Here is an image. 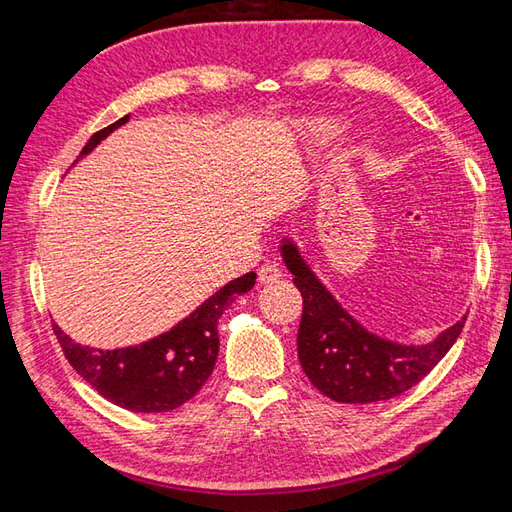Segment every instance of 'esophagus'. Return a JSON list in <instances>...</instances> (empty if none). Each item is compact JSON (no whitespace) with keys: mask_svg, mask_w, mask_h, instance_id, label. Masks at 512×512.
<instances>
[{"mask_svg":"<svg viewBox=\"0 0 512 512\" xmlns=\"http://www.w3.org/2000/svg\"><path fill=\"white\" fill-rule=\"evenodd\" d=\"M257 277H259V284H275V281L281 277V270L277 264H264L259 266Z\"/></svg>","mask_w":512,"mask_h":512,"instance_id":"esophagus-1","label":"esophagus"}]
</instances>
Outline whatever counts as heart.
Here are the masks:
<instances>
[{
	"instance_id": "b5f03b06",
	"label": "heart",
	"mask_w": 512,
	"mask_h": 512,
	"mask_svg": "<svg viewBox=\"0 0 512 512\" xmlns=\"http://www.w3.org/2000/svg\"><path fill=\"white\" fill-rule=\"evenodd\" d=\"M312 132L317 134V136H321L323 140H328V138H332V136H336V134L341 132V123H336V121H323V123L314 125Z\"/></svg>"
}]
</instances>
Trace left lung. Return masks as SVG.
Masks as SVG:
<instances>
[{"label":"left lung","instance_id":"8db88e82","mask_svg":"<svg viewBox=\"0 0 512 512\" xmlns=\"http://www.w3.org/2000/svg\"><path fill=\"white\" fill-rule=\"evenodd\" d=\"M281 257L303 297L297 350L303 372L336 402H380L418 385L458 339L466 317L436 341L402 345L367 332L312 273L299 248L284 239Z\"/></svg>","mask_w":512,"mask_h":512}]
</instances>
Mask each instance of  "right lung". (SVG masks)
Listing matches in <instances>:
<instances>
[{
	"label": "right lung",
	"instance_id": "obj_1",
	"mask_svg": "<svg viewBox=\"0 0 512 512\" xmlns=\"http://www.w3.org/2000/svg\"><path fill=\"white\" fill-rule=\"evenodd\" d=\"M127 121L129 114L96 132L79 158L88 156L103 138ZM255 277V273H246L228 281L169 332L121 350H96L74 343L57 323H52V330L76 374L88 380L103 398L138 413L171 411L198 394L211 376L220 352L217 321L237 295L255 286Z\"/></svg>",
	"mask_w": 512,
	"mask_h": 512
}]
</instances>
